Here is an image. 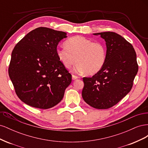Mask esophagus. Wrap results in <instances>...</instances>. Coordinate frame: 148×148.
Masks as SVG:
<instances>
[{
    "mask_svg": "<svg viewBox=\"0 0 148 148\" xmlns=\"http://www.w3.org/2000/svg\"><path fill=\"white\" fill-rule=\"evenodd\" d=\"M78 78H79V77H78V76H76V75H72V79H73V80L77 79H78Z\"/></svg>",
    "mask_w": 148,
    "mask_h": 148,
    "instance_id": "1",
    "label": "esophagus"
}]
</instances>
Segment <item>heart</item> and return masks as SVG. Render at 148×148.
<instances>
[{"label":"heart","instance_id":"obj_1","mask_svg":"<svg viewBox=\"0 0 148 148\" xmlns=\"http://www.w3.org/2000/svg\"><path fill=\"white\" fill-rule=\"evenodd\" d=\"M56 52L66 69H70L77 62L75 71L88 75L100 71L107 57V48L104 43L80 36L70 38L65 42V46L57 48Z\"/></svg>","mask_w":148,"mask_h":148}]
</instances>
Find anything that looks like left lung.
I'll return each instance as SVG.
<instances>
[{
	"instance_id": "obj_1",
	"label": "left lung",
	"mask_w": 148,
	"mask_h": 148,
	"mask_svg": "<svg viewBox=\"0 0 148 148\" xmlns=\"http://www.w3.org/2000/svg\"><path fill=\"white\" fill-rule=\"evenodd\" d=\"M101 35L107 46L104 67L92 77H84L82 97L88 104L98 109L113 107L130 91L138 71L136 54L132 44L114 32Z\"/></svg>"
}]
</instances>
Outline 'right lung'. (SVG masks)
<instances>
[{"label": "right lung", "instance_id": "obj_1", "mask_svg": "<svg viewBox=\"0 0 148 148\" xmlns=\"http://www.w3.org/2000/svg\"><path fill=\"white\" fill-rule=\"evenodd\" d=\"M66 33L46 27L30 31L12 52L8 75L16 95L25 104L47 109L63 99L71 75L57 55Z\"/></svg>", "mask_w": 148, "mask_h": 148}]
</instances>
